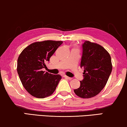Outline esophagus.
I'll use <instances>...</instances> for the list:
<instances>
[{
  "instance_id": "1",
  "label": "esophagus",
  "mask_w": 127,
  "mask_h": 127,
  "mask_svg": "<svg viewBox=\"0 0 127 127\" xmlns=\"http://www.w3.org/2000/svg\"><path fill=\"white\" fill-rule=\"evenodd\" d=\"M64 77L65 78H66V79H69V80H71V79H72V78L68 77V76H67V75H64Z\"/></svg>"
}]
</instances>
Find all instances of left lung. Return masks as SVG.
Returning <instances> with one entry per match:
<instances>
[{
  "instance_id": "obj_1",
  "label": "left lung",
  "mask_w": 127,
  "mask_h": 127,
  "mask_svg": "<svg viewBox=\"0 0 127 127\" xmlns=\"http://www.w3.org/2000/svg\"><path fill=\"white\" fill-rule=\"evenodd\" d=\"M82 47L81 67L84 68V79L74 92L78 97L90 98L104 88L111 74L112 64L109 53L99 44L85 41Z\"/></svg>"
}]
</instances>
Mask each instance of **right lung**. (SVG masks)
<instances>
[{
  "label": "right lung",
  "mask_w": 127,
  "mask_h": 127,
  "mask_svg": "<svg viewBox=\"0 0 127 127\" xmlns=\"http://www.w3.org/2000/svg\"><path fill=\"white\" fill-rule=\"evenodd\" d=\"M62 41L46 40L33 42L19 55L17 72L23 86L29 93L38 98H44L53 93L62 79L59 74L53 75L42 71L45 62L49 61Z\"/></svg>",
  "instance_id": "1"
}]
</instances>
